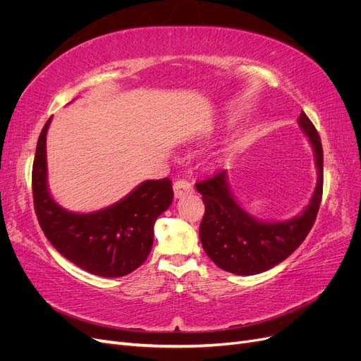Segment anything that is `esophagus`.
<instances>
[{
    "label": "esophagus",
    "instance_id": "1",
    "mask_svg": "<svg viewBox=\"0 0 361 361\" xmlns=\"http://www.w3.org/2000/svg\"><path fill=\"white\" fill-rule=\"evenodd\" d=\"M173 190H174V197L180 199V197H185V195L192 192V185L185 179H178L173 183Z\"/></svg>",
    "mask_w": 361,
    "mask_h": 361
}]
</instances>
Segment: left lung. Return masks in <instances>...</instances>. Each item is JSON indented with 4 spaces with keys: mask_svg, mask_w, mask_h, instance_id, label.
I'll return each instance as SVG.
<instances>
[{
    "mask_svg": "<svg viewBox=\"0 0 361 361\" xmlns=\"http://www.w3.org/2000/svg\"><path fill=\"white\" fill-rule=\"evenodd\" d=\"M298 125L309 137L318 169V183L310 203L286 221H260L244 211L228 187L227 171L197 182L204 215L200 223V241L216 267L238 276H255L271 269L289 257L309 235L319 211L324 185V154L318 130L301 111Z\"/></svg>",
    "mask_w": 361,
    "mask_h": 361,
    "instance_id": "8db88e82",
    "label": "left lung"
}]
</instances>
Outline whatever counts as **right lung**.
<instances>
[{
  "mask_svg": "<svg viewBox=\"0 0 361 361\" xmlns=\"http://www.w3.org/2000/svg\"><path fill=\"white\" fill-rule=\"evenodd\" d=\"M39 135L32 162V199L48 241L76 267L101 277H122L147 259L154 224L173 202L171 180H145L126 197L101 211L80 214L61 207L48 190L47 133Z\"/></svg>",
  "mask_w": 361,
  "mask_h": 361,
  "instance_id": "add662e5",
  "label": "right lung"
}]
</instances>
